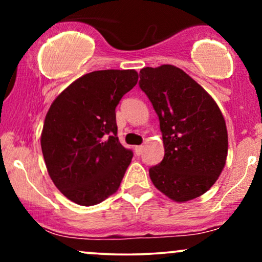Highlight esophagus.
<instances>
[{
	"label": "esophagus",
	"mask_w": 262,
	"mask_h": 262,
	"mask_svg": "<svg viewBox=\"0 0 262 262\" xmlns=\"http://www.w3.org/2000/svg\"><path fill=\"white\" fill-rule=\"evenodd\" d=\"M134 151H135V154H137L138 156L141 155V152H143V145L135 146V148H134Z\"/></svg>",
	"instance_id": "1"
}]
</instances>
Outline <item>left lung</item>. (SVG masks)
<instances>
[{
    "instance_id": "8db88e82",
    "label": "left lung",
    "mask_w": 262,
    "mask_h": 262,
    "mask_svg": "<svg viewBox=\"0 0 262 262\" xmlns=\"http://www.w3.org/2000/svg\"><path fill=\"white\" fill-rule=\"evenodd\" d=\"M139 87L160 122L165 155L149 169L155 187L176 202L206 193L223 170L228 133L213 98L181 69L144 68Z\"/></svg>"
}]
</instances>
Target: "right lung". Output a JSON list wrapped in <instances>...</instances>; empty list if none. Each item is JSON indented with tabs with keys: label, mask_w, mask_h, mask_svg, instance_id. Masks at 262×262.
I'll return each instance as SVG.
<instances>
[{
	"label": "right lung",
	"mask_w": 262,
	"mask_h": 262,
	"mask_svg": "<svg viewBox=\"0 0 262 262\" xmlns=\"http://www.w3.org/2000/svg\"><path fill=\"white\" fill-rule=\"evenodd\" d=\"M138 82L134 70L83 75L45 117L41 151L54 185L80 206H95L121 185L133 151L117 137L116 107Z\"/></svg>",
	"instance_id": "add662e5"
}]
</instances>
